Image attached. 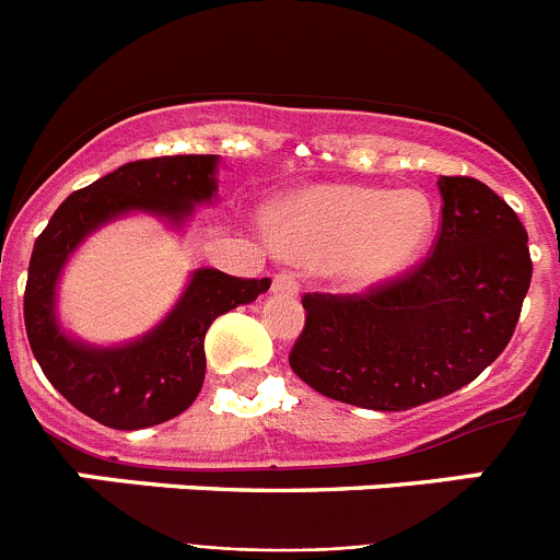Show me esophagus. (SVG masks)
<instances>
[{
  "label": "esophagus",
  "instance_id": "1",
  "mask_svg": "<svg viewBox=\"0 0 560 560\" xmlns=\"http://www.w3.org/2000/svg\"><path fill=\"white\" fill-rule=\"evenodd\" d=\"M271 289L280 291V294H300V280H296L294 271H277Z\"/></svg>",
  "mask_w": 560,
  "mask_h": 560
}]
</instances>
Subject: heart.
I'll list each match as a JSON object with an SVG mask.
<instances>
[{
	"instance_id": "heart-1",
	"label": "heart",
	"mask_w": 560,
	"mask_h": 560,
	"mask_svg": "<svg viewBox=\"0 0 560 560\" xmlns=\"http://www.w3.org/2000/svg\"><path fill=\"white\" fill-rule=\"evenodd\" d=\"M432 224L434 212L423 192L359 185L296 192L271 219L280 249L303 260H334L336 275L350 285L381 283L412 264Z\"/></svg>"
}]
</instances>
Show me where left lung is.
Returning <instances> with one entry per match:
<instances>
[{"mask_svg": "<svg viewBox=\"0 0 560 560\" xmlns=\"http://www.w3.org/2000/svg\"><path fill=\"white\" fill-rule=\"evenodd\" d=\"M420 264L361 294H305L289 364L325 398L404 412L471 384L511 341L533 260L516 212L471 176H440Z\"/></svg>", "mask_w": 560, "mask_h": 560, "instance_id": "1", "label": "left lung"}]
</instances>
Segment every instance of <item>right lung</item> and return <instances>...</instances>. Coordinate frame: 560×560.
Returning a JSON list of instances; mask_svg holds the SVG:
<instances>
[{
    "label": "right lung",
    "instance_id": "add662e5",
    "mask_svg": "<svg viewBox=\"0 0 560 560\" xmlns=\"http://www.w3.org/2000/svg\"><path fill=\"white\" fill-rule=\"evenodd\" d=\"M219 156L182 153L117 167L67 196L36 237L24 289V328L38 368L75 409L112 429L165 423L190 407L205 384V334L212 319L257 300L271 280L199 269L160 328L122 348H89L58 328L52 314L61 266L92 230L120 212L145 210L173 224L212 201Z\"/></svg>",
    "mask_w": 560,
    "mask_h": 560
}]
</instances>
